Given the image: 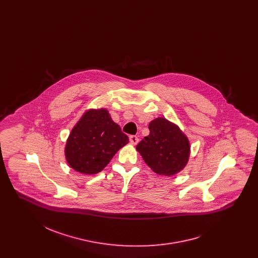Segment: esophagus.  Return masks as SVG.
I'll use <instances>...</instances> for the list:
<instances>
[{
    "instance_id": "34e87169",
    "label": "esophagus",
    "mask_w": 258,
    "mask_h": 258,
    "mask_svg": "<svg viewBox=\"0 0 258 258\" xmlns=\"http://www.w3.org/2000/svg\"><path fill=\"white\" fill-rule=\"evenodd\" d=\"M130 141H131V143H132V144L136 145V144L138 143L139 139H138V137H137L136 135H131V136H130Z\"/></svg>"
}]
</instances>
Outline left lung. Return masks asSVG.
Wrapping results in <instances>:
<instances>
[{"mask_svg": "<svg viewBox=\"0 0 258 258\" xmlns=\"http://www.w3.org/2000/svg\"><path fill=\"white\" fill-rule=\"evenodd\" d=\"M150 135L144 137L136 150L148 166L159 175L173 176L182 171L190 155L186 135L176 123L158 117L149 123Z\"/></svg>", "mask_w": 258, "mask_h": 258, "instance_id": "1", "label": "left lung"}]
</instances>
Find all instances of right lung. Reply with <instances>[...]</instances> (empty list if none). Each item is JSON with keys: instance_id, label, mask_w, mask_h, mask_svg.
Masks as SVG:
<instances>
[{"instance_id": "obj_1", "label": "right lung", "mask_w": 258, "mask_h": 258, "mask_svg": "<svg viewBox=\"0 0 258 258\" xmlns=\"http://www.w3.org/2000/svg\"><path fill=\"white\" fill-rule=\"evenodd\" d=\"M127 143L128 137L113 122L107 109H88L69 135L64 156L75 171L93 175L101 171Z\"/></svg>"}]
</instances>
